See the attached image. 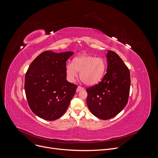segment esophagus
<instances>
[{
	"label": "esophagus",
	"mask_w": 158,
	"mask_h": 158,
	"mask_svg": "<svg viewBox=\"0 0 158 158\" xmlns=\"http://www.w3.org/2000/svg\"><path fill=\"white\" fill-rule=\"evenodd\" d=\"M83 90H84V88L81 87V86H78L77 89H76V92H80V91H83Z\"/></svg>",
	"instance_id": "1"
}]
</instances>
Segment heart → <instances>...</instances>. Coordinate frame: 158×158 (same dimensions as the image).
Here are the masks:
<instances>
[{"mask_svg": "<svg viewBox=\"0 0 158 158\" xmlns=\"http://www.w3.org/2000/svg\"><path fill=\"white\" fill-rule=\"evenodd\" d=\"M106 63L101 57L83 55L75 57L73 63L66 64V77L71 82H74L78 77L88 85L98 84L106 73Z\"/></svg>", "mask_w": 158, "mask_h": 158, "instance_id": "obj_1", "label": "heart"}]
</instances>
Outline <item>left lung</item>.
<instances>
[{
  "label": "left lung",
  "instance_id": "left-lung-1",
  "mask_svg": "<svg viewBox=\"0 0 158 158\" xmlns=\"http://www.w3.org/2000/svg\"><path fill=\"white\" fill-rule=\"evenodd\" d=\"M107 73L98 84L86 89L87 105L94 115L103 120L115 117L128 102L131 76L116 52L107 51Z\"/></svg>",
  "mask_w": 158,
  "mask_h": 158
}]
</instances>
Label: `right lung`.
I'll return each mask as SVG.
<instances>
[{"label":"right lung","instance_id":"right-lung-1","mask_svg":"<svg viewBox=\"0 0 158 158\" xmlns=\"http://www.w3.org/2000/svg\"><path fill=\"white\" fill-rule=\"evenodd\" d=\"M74 52L46 51L30 65L24 89L33 113L46 121H55L66 112L77 85L66 80V63Z\"/></svg>","mask_w":158,"mask_h":158}]
</instances>
